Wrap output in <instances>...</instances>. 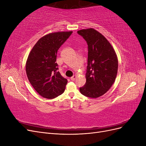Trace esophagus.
Masks as SVG:
<instances>
[{"instance_id": "1", "label": "esophagus", "mask_w": 146, "mask_h": 146, "mask_svg": "<svg viewBox=\"0 0 146 146\" xmlns=\"http://www.w3.org/2000/svg\"><path fill=\"white\" fill-rule=\"evenodd\" d=\"M76 76H73L72 77H70V80H71L72 81H74L75 80V79H76Z\"/></svg>"}]
</instances>
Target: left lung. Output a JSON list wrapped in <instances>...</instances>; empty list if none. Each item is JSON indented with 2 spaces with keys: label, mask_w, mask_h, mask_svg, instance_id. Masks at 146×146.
I'll use <instances>...</instances> for the list:
<instances>
[{
  "label": "left lung",
  "mask_w": 146,
  "mask_h": 146,
  "mask_svg": "<svg viewBox=\"0 0 146 146\" xmlns=\"http://www.w3.org/2000/svg\"><path fill=\"white\" fill-rule=\"evenodd\" d=\"M88 44V65L85 85L81 93L88 98H98L109 90L116 77L118 61L114 48L102 35L93 29L77 32Z\"/></svg>",
  "instance_id": "obj_1"
}]
</instances>
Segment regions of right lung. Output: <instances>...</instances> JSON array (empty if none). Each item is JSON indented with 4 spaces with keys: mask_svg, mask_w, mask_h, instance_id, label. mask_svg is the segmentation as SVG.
Instances as JSON below:
<instances>
[{
    "mask_svg": "<svg viewBox=\"0 0 146 146\" xmlns=\"http://www.w3.org/2000/svg\"><path fill=\"white\" fill-rule=\"evenodd\" d=\"M72 32L49 33L38 41L29 55L26 73L34 89L42 97L54 99L63 94L68 80L58 71L57 52Z\"/></svg>",
    "mask_w": 146,
    "mask_h": 146,
    "instance_id": "add662e5",
    "label": "right lung"
}]
</instances>
